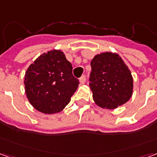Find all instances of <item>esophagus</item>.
<instances>
[{
    "mask_svg": "<svg viewBox=\"0 0 157 157\" xmlns=\"http://www.w3.org/2000/svg\"><path fill=\"white\" fill-rule=\"evenodd\" d=\"M79 80H80V83H81V84H84L86 82V76L85 75H82V77L79 79Z\"/></svg>",
    "mask_w": 157,
    "mask_h": 157,
    "instance_id": "obj_1",
    "label": "esophagus"
}]
</instances>
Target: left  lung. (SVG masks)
<instances>
[{
  "mask_svg": "<svg viewBox=\"0 0 157 157\" xmlns=\"http://www.w3.org/2000/svg\"><path fill=\"white\" fill-rule=\"evenodd\" d=\"M91 66L89 86L99 107L113 109L128 101L133 92V78L119 55L109 52L96 55Z\"/></svg>",
  "mask_w": 157,
  "mask_h": 157,
  "instance_id": "left-lung-1",
  "label": "left lung"
}]
</instances>
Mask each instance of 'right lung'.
<instances>
[{"label": "right lung", "instance_id": "1", "mask_svg": "<svg viewBox=\"0 0 157 157\" xmlns=\"http://www.w3.org/2000/svg\"><path fill=\"white\" fill-rule=\"evenodd\" d=\"M27 97L33 107L44 113L60 112L78 87L72 65L60 50L40 55L30 65L24 78Z\"/></svg>", "mask_w": 157, "mask_h": 157}]
</instances>
